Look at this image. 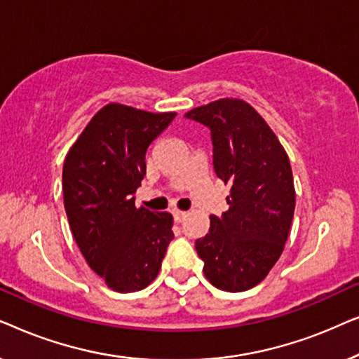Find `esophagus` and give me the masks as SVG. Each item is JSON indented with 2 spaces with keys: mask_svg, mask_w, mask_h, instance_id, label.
I'll return each mask as SVG.
<instances>
[{
  "mask_svg": "<svg viewBox=\"0 0 359 359\" xmlns=\"http://www.w3.org/2000/svg\"><path fill=\"white\" fill-rule=\"evenodd\" d=\"M186 214H188V212H184V210H180V209L173 210V217H175L176 222H181V220L186 217Z\"/></svg>",
  "mask_w": 359,
  "mask_h": 359,
  "instance_id": "obj_1",
  "label": "esophagus"
}]
</instances>
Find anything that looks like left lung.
<instances>
[{
    "mask_svg": "<svg viewBox=\"0 0 359 359\" xmlns=\"http://www.w3.org/2000/svg\"><path fill=\"white\" fill-rule=\"evenodd\" d=\"M184 116L210 129L214 170L230 186L229 210L210 215L209 233L196 240V252L212 286L247 291L268 276L287 240L296 208L289 156L266 121L238 97Z\"/></svg>",
    "mask_w": 359,
    "mask_h": 359,
    "instance_id": "obj_1",
    "label": "left lung"
}]
</instances>
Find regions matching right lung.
Here are the masks:
<instances>
[{
	"label": "right lung",
	"mask_w": 359,
	"mask_h": 359,
	"mask_svg": "<svg viewBox=\"0 0 359 359\" xmlns=\"http://www.w3.org/2000/svg\"><path fill=\"white\" fill-rule=\"evenodd\" d=\"M176 112L109 102L88 122L63 163V204L80 252L106 286L134 292L158 274L173 215L135 208L145 151Z\"/></svg>",
	"instance_id": "obj_1"
}]
</instances>
